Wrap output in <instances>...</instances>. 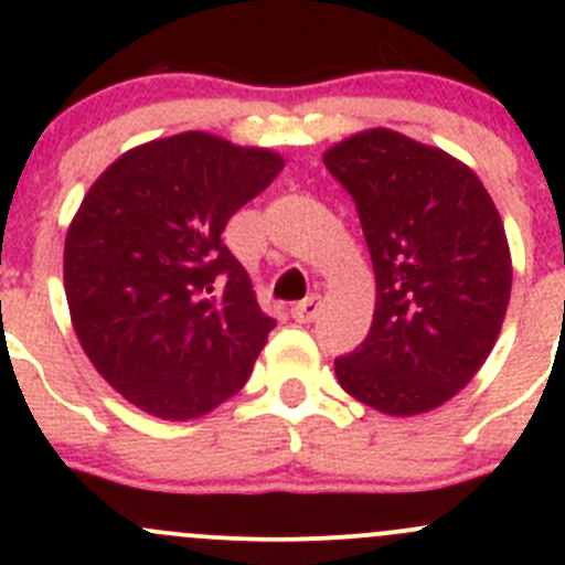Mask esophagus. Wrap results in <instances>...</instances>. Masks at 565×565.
I'll return each mask as SVG.
<instances>
[{
	"label": "esophagus",
	"instance_id": "obj_1",
	"mask_svg": "<svg viewBox=\"0 0 565 565\" xmlns=\"http://www.w3.org/2000/svg\"><path fill=\"white\" fill-rule=\"evenodd\" d=\"M319 309H322V298H319V295H309V298L300 300V303L292 306L295 322H300V324L315 322L317 315H319Z\"/></svg>",
	"mask_w": 565,
	"mask_h": 565
}]
</instances>
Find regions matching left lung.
<instances>
[{"mask_svg":"<svg viewBox=\"0 0 565 565\" xmlns=\"http://www.w3.org/2000/svg\"><path fill=\"white\" fill-rule=\"evenodd\" d=\"M322 161L355 199L377 281L366 341L335 358V377L377 413H429L476 377L503 328V218L467 163L398 130H361Z\"/></svg>","mask_w":565,"mask_h":565,"instance_id":"obj_1","label":"left lung"}]
</instances>
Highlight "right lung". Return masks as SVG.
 <instances>
[{
    "instance_id": "add662e5",
    "label": "right lung",
    "mask_w": 565,
    "mask_h": 565,
    "mask_svg": "<svg viewBox=\"0 0 565 565\" xmlns=\"http://www.w3.org/2000/svg\"><path fill=\"white\" fill-rule=\"evenodd\" d=\"M284 158L204 130L122 152L65 237V295L82 350L130 404L163 420L207 415L246 385L273 319L221 243Z\"/></svg>"
}]
</instances>
